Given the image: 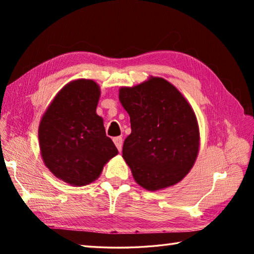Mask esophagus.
<instances>
[{
    "label": "esophagus",
    "instance_id": "esophagus-1",
    "mask_svg": "<svg viewBox=\"0 0 254 254\" xmlns=\"http://www.w3.org/2000/svg\"><path fill=\"white\" fill-rule=\"evenodd\" d=\"M113 141H114L115 145H117V148H118L119 151H121V150H122V144H123V139H122V136H117V137H114Z\"/></svg>",
    "mask_w": 254,
    "mask_h": 254
}]
</instances>
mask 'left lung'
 Returning a JSON list of instances; mask_svg holds the SVG:
<instances>
[{
	"label": "left lung",
	"mask_w": 254,
	"mask_h": 254,
	"mask_svg": "<svg viewBox=\"0 0 254 254\" xmlns=\"http://www.w3.org/2000/svg\"><path fill=\"white\" fill-rule=\"evenodd\" d=\"M119 97L132 130L122 154L135 182L148 190L180 182L194 166L199 147L198 126L186 98L159 77L122 87Z\"/></svg>",
	"instance_id": "obj_1"
}]
</instances>
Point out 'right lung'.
Here are the masks:
<instances>
[{"mask_svg":"<svg viewBox=\"0 0 254 254\" xmlns=\"http://www.w3.org/2000/svg\"><path fill=\"white\" fill-rule=\"evenodd\" d=\"M100 94L91 79L71 81L56 95L39 126L45 165L56 177L75 186L94 182L118 154L96 114Z\"/></svg>","mask_w":254,"mask_h":254,"instance_id":"obj_1","label":"right lung"}]
</instances>
